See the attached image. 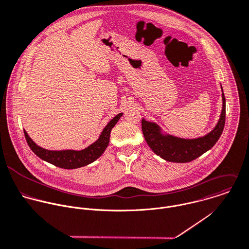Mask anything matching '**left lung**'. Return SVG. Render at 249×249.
<instances>
[{"instance_id":"left-lung-1","label":"left lung","mask_w":249,"mask_h":249,"mask_svg":"<svg viewBox=\"0 0 249 249\" xmlns=\"http://www.w3.org/2000/svg\"><path fill=\"white\" fill-rule=\"evenodd\" d=\"M222 90V110L215 127L207 135L195 139H183L166 133L157 123L142 119L143 137L152 151L168 162H191L210 150L219 140L225 125L226 101Z\"/></svg>"}]
</instances>
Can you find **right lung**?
<instances>
[{
	"label": "right lung",
	"mask_w": 249,
	"mask_h": 249,
	"mask_svg": "<svg viewBox=\"0 0 249 249\" xmlns=\"http://www.w3.org/2000/svg\"><path fill=\"white\" fill-rule=\"evenodd\" d=\"M123 113H118L115 115L103 129L100 134L98 140L81 150H73V149H64V150H50L42 148L37 145L28 135V133L24 130V135L28 145L32 149V151L40 159L45 162H48L56 167L72 170L87 166L98 158H100L105 150L107 149L109 143V136L111 129L115 126L117 121Z\"/></svg>",
	"instance_id": "right-lung-1"
}]
</instances>
